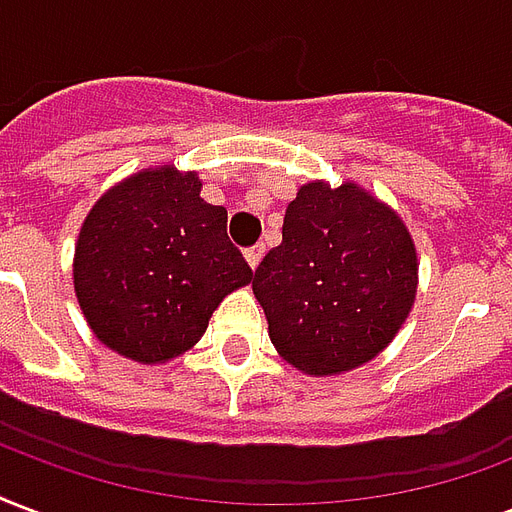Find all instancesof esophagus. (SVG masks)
<instances>
[{"instance_id":"34e87169","label":"esophagus","mask_w":512,"mask_h":512,"mask_svg":"<svg viewBox=\"0 0 512 512\" xmlns=\"http://www.w3.org/2000/svg\"><path fill=\"white\" fill-rule=\"evenodd\" d=\"M263 255H265V244H255V247H249L247 252H244V257H247V263H249V268H252V271H255L257 265H260Z\"/></svg>"}]
</instances>
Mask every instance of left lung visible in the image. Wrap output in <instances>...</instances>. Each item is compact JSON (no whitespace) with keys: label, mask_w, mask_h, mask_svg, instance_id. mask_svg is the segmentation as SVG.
Returning <instances> with one entry per match:
<instances>
[{"label":"left lung","mask_w":512,"mask_h":512,"mask_svg":"<svg viewBox=\"0 0 512 512\" xmlns=\"http://www.w3.org/2000/svg\"><path fill=\"white\" fill-rule=\"evenodd\" d=\"M416 284V247L395 209L354 182L317 179L287 206L282 244L257 265L252 290L284 360L333 376L392 343Z\"/></svg>","instance_id":"1"}]
</instances>
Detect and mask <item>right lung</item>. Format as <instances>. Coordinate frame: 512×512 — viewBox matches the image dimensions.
I'll return each mask as SVG.
<instances>
[{
    "instance_id": "right-lung-1",
    "label": "right lung",
    "mask_w": 512,
    "mask_h": 512,
    "mask_svg": "<svg viewBox=\"0 0 512 512\" xmlns=\"http://www.w3.org/2000/svg\"><path fill=\"white\" fill-rule=\"evenodd\" d=\"M225 228V206L206 204L195 171L158 166L109 187L74 247V292L93 335L142 365L195 346L222 298L252 282Z\"/></svg>"
}]
</instances>
